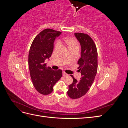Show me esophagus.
I'll use <instances>...</instances> for the list:
<instances>
[{
	"label": "esophagus",
	"mask_w": 128,
	"mask_h": 128,
	"mask_svg": "<svg viewBox=\"0 0 128 128\" xmlns=\"http://www.w3.org/2000/svg\"><path fill=\"white\" fill-rule=\"evenodd\" d=\"M62 75H63V76L66 77V76H67L68 75L65 72H63V73H62Z\"/></svg>",
	"instance_id": "1"
}]
</instances>
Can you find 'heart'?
<instances>
[{
  "instance_id": "b5f03b06",
  "label": "heart",
  "mask_w": 128,
  "mask_h": 128,
  "mask_svg": "<svg viewBox=\"0 0 128 128\" xmlns=\"http://www.w3.org/2000/svg\"><path fill=\"white\" fill-rule=\"evenodd\" d=\"M59 45L66 46L69 50L75 48H79L78 42L72 38L67 37L59 40L55 45V50L59 48Z\"/></svg>"
}]
</instances>
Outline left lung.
<instances>
[{"mask_svg":"<svg viewBox=\"0 0 128 128\" xmlns=\"http://www.w3.org/2000/svg\"><path fill=\"white\" fill-rule=\"evenodd\" d=\"M81 47L78 68L81 73L79 81L72 75L73 82L69 86L67 94L72 99H77L86 94L94 82L98 69V53L94 40L88 34H74Z\"/></svg>","mask_w":128,"mask_h":128,"instance_id":"obj_1","label":"left lung"}]
</instances>
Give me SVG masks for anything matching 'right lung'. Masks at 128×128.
<instances>
[{
  "instance_id": "obj_1",
  "label": "right lung",
  "mask_w": 128,
  "mask_h": 128,
  "mask_svg": "<svg viewBox=\"0 0 128 128\" xmlns=\"http://www.w3.org/2000/svg\"><path fill=\"white\" fill-rule=\"evenodd\" d=\"M61 32L46 29L34 38L30 46L28 65L34 87L40 94L47 95L53 91V86L62 76L60 69L53 70L46 67V59L51 56L56 38Z\"/></svg>"
}]
</instances>
